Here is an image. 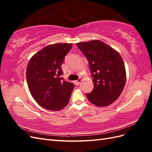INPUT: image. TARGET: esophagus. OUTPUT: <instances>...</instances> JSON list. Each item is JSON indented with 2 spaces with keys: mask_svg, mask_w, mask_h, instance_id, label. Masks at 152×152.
I'll list each match as a JSON object with an SVG mask.
<instances>
[{
  "mask_svg": "<svg viewBox=\"0 0 152 152\" xmlns=\"http://www.w3.org/2000/svg\"><path fill=\"white\" fill-rule=\"evenodd\" d=\"M82 79H81V78H79L78 80H76V81L75 82V83L77 85V86H78L80 83V82H82Z\"/></svg>",
  "mask_w": 152,
  "mask_h": 152,
  "instance_id": "esophagus-1",
  "label": "esophagus"
}]
</instances>
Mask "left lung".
Segmentation results:
<instances>
[{
  "label": "left lung",
  "instance_id": "1",
  "mask_svg": "<svg viewBox=\"0 0 152 152\" xmlns=\"http://www.w3.org/2000/svg\"><path fill=\"white\" fill-rule=\"evenodd\" d=\"M76 46L88 59L94 83L86 94L92 104L103 107L112 104L121 95L126 82L124 62L117 51L99 40L82 42Z\"/></svg>",
  "mask_w": 152,
  "mask_h": 152
}]
</instances>
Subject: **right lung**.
<instances>
[{
  "instance_id": "add662e5",
  "label": "right lung",
  "mask_w": 152,
  "mask_h": 152,
  "mask_svg": "<svg viewBox=\"0 0 152 152\" xmlns=\"http://www.w3.org/2000/svg\"><path fill=\"white\" fill-rule=\"evenodd\" d=\"M72 44L57 43L44 47L32 57L27 66L28 89L38 104L49 110H61L69 102L74 88L61 75V64Z\"/></svg>"
}]
</instances>
